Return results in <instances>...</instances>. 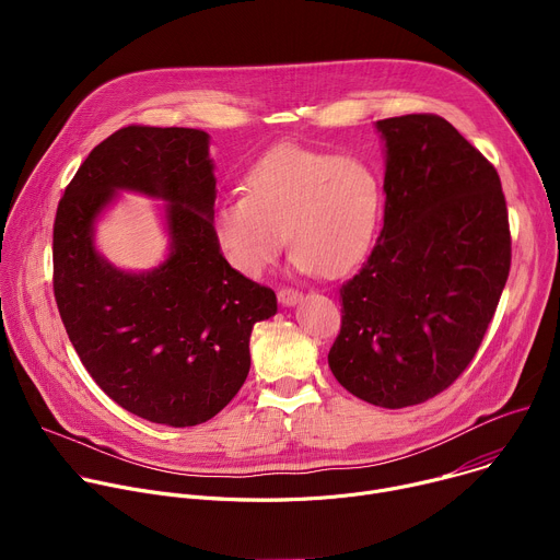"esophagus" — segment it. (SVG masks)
Segmentation results:
<instances>
[{
    "label": "esophagus",
    "mask_w": 560,
    "mask_h": 560,
    "mask_svg": "<svg viewBox=\"0 0 560 560\" xmlns=\"http://www.w3.org/2000/svg\"><path fill=\"white\" fill-rule=\"evenodd\" d=\"M277 299H279V303H283V305H294V303L301 301V292L294 290V288H281V290L277 292Z\"/></svg>",
    "instance_id": "esophagus-1"
}]
</instances>
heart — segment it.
<instances>
[{"instance_id":"b5f03b06","label":"heart","mask_w":560,"mask_h":560,"mask_svg":"<svg viewBox=\"0 0 560 560\" xmlns=\"http://www.w3.org/2000/svg\"><path fill=\"white\" fill-rule=\"evenodd\" d=\"M244 190L214 212V234L234 270L259 277L285 248L301 272L343 277L372 250L383 184L370 162L299 143L268 150Z\"/></svg>"}]
</instances>
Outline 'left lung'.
<instances>
[{
	"label": "left lung",
	"instance_id": "1",
	"mask_svg": "<svg viewBox=\"0 0 560 560\" xmlns=\"http://www.w3.org/2000/svg\"><path fill=\"white\" fill-rule=\"evenodd\" d=\"M385 214L368 261L341 285L328 363L378 408H410L471 363L503 294L512 236L497 168L439 115L376 121Z\"/></svg>",
	"mask_w": 560,
	"mask_h": 560
}]
</instances>
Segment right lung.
Returning a JSON list of instances; mask_svg holds the SVG:
<instances>
[{"label":"right lung","instance_id":"1","mask_svg":"<svg viewBox=\"0 0 560 560\" xmlns=\"http://www.w3.org/2000/svg\"><path fill=\"white\" fill-rule=\"evenodd\" d=\"M208 135L126 126L91 150L59 199L52 290L74 352L124 410L173 428L206 423L242 389L250 332L277 312L268 285L236 272L214 225ZM115 189L170 201L172 257L130 276L92 246V223Z\"/></svg>","mask_w":560,"mask_h":560}]
</instances>
